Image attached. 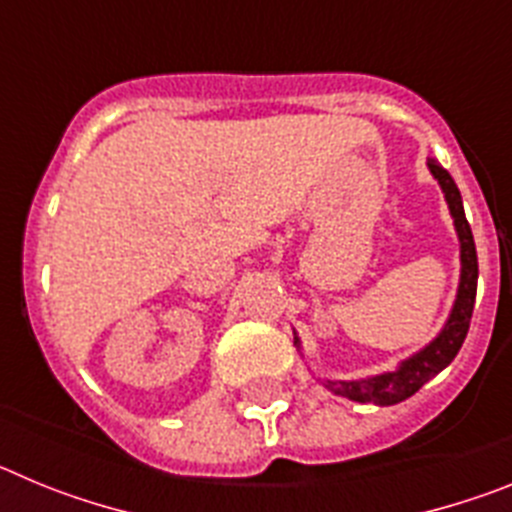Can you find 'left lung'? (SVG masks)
Wrapping results in <instances>:
<instances>
[{
    "label": "left lung",
    "mask_w": 512,
    "mask_h": 512,
    "mask_svg": "<svg viewBox=\"0 0 512 512\" xmlns=\"http://www.w3.org/2000/svg\"><path fill=\"white\" fill-rule=\"evenodd\" d=\"M428 169H431L433 179L441 184L446 205H449L451 217H454V228L456 235H459L461 248V277L449 320H446L441 333L428 346L420 348L418 354L402 361L395 372H384L366 379H325L323 384L333 395L348 397V400L354 402H374L379 408H384V405H397V402L413 397L428 379L443 372L454 361V356L459 354L461 343L467 338L469 320H472L474 310V297H477V248H474V235L467 223V215H464V205H461V194L456 182L451 179L449 171L443 169L438 161H433V158H428ZM295 346L300 348V338L297 336Z\"/></svg>",
    "instance_id": "left-lung-1"
}]
</instances>
